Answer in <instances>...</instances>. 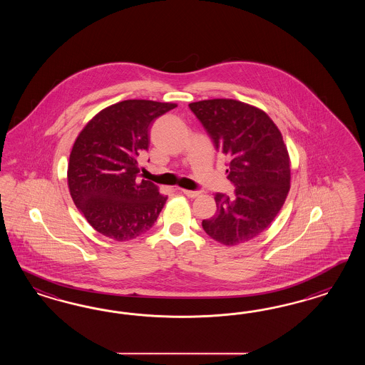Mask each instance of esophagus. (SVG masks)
<instances>
[{"mask_svg":"<svg viewBox=\"0 0 365 365\" xmlns=\"http://www.w3.org/2000/svg\"><path fill=\"white\" fill-rule=\"evenodd\" d=\"M180 191L188 198H197L199 195L198 191H191V190H186V188H180Z\"/></svg>","mask_w":365,"mask_h":365,"instance_id":"1","label":"esophagus"}]
</instances>
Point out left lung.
Wrapping results in <instances>:
<instances>
[{"mask_svg":"<svg viewBox=\"0 0 365 365\" xmlns=\"http://www.w3.org/2000/svg\"><path fill=\"white\" fill-rule=\"evenodd\" d=\"M188 107L226 156L232 197L217 194V212L203 230L217 242L237 246L265 232L290 190V158L282 133L265 110L234 99L200 100Z\"/></svg>","mask_w":365,"mask_h":365,"instance_id":"1","label":"left lung"}]
</instances>
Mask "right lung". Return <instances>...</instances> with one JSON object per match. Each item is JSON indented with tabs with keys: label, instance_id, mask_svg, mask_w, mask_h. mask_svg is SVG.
<instances>
[{
	"label": "right lung",
	"instance_id": "obj_1",
	"mask_svg": "<svg viewBox=\"0 0 365 365\" xmlns=\"http://www.w3.org/2000/svg\"><path fill=\"white\" fill-rule=\"evenodd\" d=\"M177 103L123 100L98 112L69 155L68 188L89 225L113 241H130L154 226L167 197L138 179V155L148 150L156 118Z\"/></svg>",
	"mask_w": 365,
	"mask_h": 365
}]
</instances>
